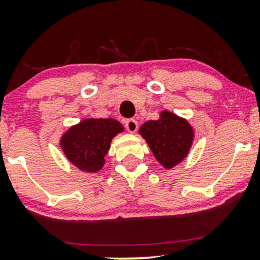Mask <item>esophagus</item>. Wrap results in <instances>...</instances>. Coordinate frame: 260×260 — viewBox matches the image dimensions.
I'll return each mask as SVG.
<instances>
[{
  "instance_id": "esophagus-1",
  "label": "esophagus",
  "mask_w": 260,
  "mask_h": 260,
  "mask_svg": "<svg viewBox=\"0 0 260 260\" xmlns=\"http://www.w3.org/2000/svg\"><path fill=\"white\" fill-rule=\"evenodd\" d=\"M126 128H127L128 132H131V133L137 132V129H138V122H137L136 120H127Z\"/></svg>"
}]
</instances>
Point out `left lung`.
<instances>
[{"label": "left lung", "mask_w": 260, "mask_h": 260, "mask_svg": "<svg viewBox=\"0 0 260 260\" xmlns=\"http://www.w3.org/2000/svg\"><path fill=\"white\" fill-rule=\"evenodd\" d=\"M139 133L147 140L155 159L166 169L180 164L187 156L193 142L190 124L169 111L161 112L160 120L142 124Z\"/></svg>", "instance_id": "8db88e82"}]
</instances>
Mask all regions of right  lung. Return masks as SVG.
I'll return each instance as SVG.
<instances>
[{
	"label": "right lung",
	"instance_id": "obj_1",
	"mask_svg": "<svg viewBox=\"0 0 260 260\" xmlns=\"http://www.w3.org/2000/svg\"><path fill=\"white\" fill-rule=\"evenodd\" d=\"M123 131L112 118H89L71 127L61 139L67 159L79 170L96 172L105 164V155L113 137Z\"/></svg>",
	"mask_w": 260,
	"mask_h": 260
}]
</instances>
